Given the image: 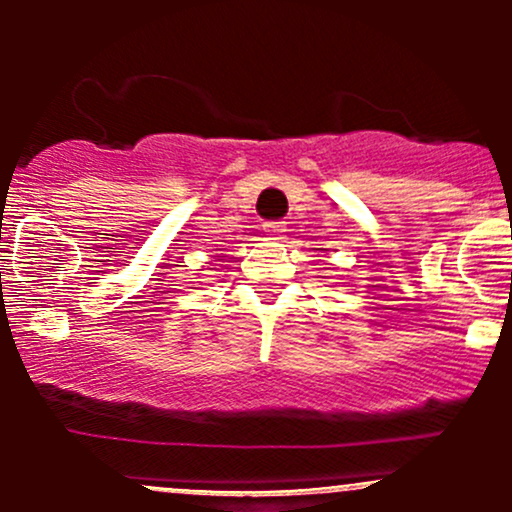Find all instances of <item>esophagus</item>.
Returning a JSON list of instances; mask_svg holds the SVG:
<instances>
[{
    "label": "esophagus",
    "instance_id": "esophagus-1",
    "mask_svg": "<svg viewBox=\"0 0 512 512\" xmlns=\"http://www.w3.org/2000/svg\"><path fill=\"white\" fill-rule=\"evenodd\" d=\"M286 231V223L284 221H267L264 223V233H267L269 238H281Z\"/></svg>",
    "mask_w": 512,
    "mask_h": 512
}]
</instances>
